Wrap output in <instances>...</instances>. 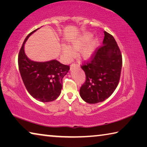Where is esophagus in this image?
<instances>
[{
	"label": "esophagus",
	"instance_id": "1",
	"mask_svg": "<svg viewBox=\"0 0 147 147\" xmlns=\"http://www.w3.org/2000/svg\"><path fill=\"white\" fill-rule=\"evenodd\" d=\"M79 65H78V63H75V62H74V63H73L71 64V69H73L74 67H78Z\"/></svg>",
	"mask_w": 147,
	"mask_h": 147
}]
</instances>
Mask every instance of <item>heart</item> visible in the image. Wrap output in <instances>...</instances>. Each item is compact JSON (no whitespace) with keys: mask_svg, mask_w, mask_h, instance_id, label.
<instances>
[{"mask_svg":"<svg viewBox=\"0 0 147 147\" xmlns=\"http://www.w3.org/2000/svg\"><path fill=\"white\" fill-rule=\"evenodd\" d=\"M91 37L92 36L90 34H85L78 40L72 43L71 45L72 48L74 51L80 50V56L84 59H88L93 56L94 52L96 48V46H97V40L96 39H93L90 42L89 41L90 40ZM63 53L67 58H71L74 55V52L73 51V50L69 47H64Z\"/></svg>","mask_w":147,"mask_h":147,"instance_id":"obj_1","label":"heart"}]
</instances>
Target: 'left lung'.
<instances>
[{"mask_svg": "<svg viewBox=\"0 0 147 147\" xmlns=\"http://www.w3.org/2000/svg\"><path fill=\"white\" fill-rule=\"evenodd\" d=\"M123 59L112 35L104 32L102 45L96 48L89 61L81 65L86 80L80 94L89 104L105 100L111 95L120 80Z\"/></svg>", "mask_w": 147, "mask_h": 147, "instance_id": "left-lung-1", "label": "left lung"}]
</instances>
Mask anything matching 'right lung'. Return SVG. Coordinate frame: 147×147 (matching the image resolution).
<instances>
[{"label": "right lung", "instance_id": "obj_1", "mask_svg": "<svg viewBox=\"0 0 147 147\" xmlns=\"http://www.w3.org/2000/svg\"><path fill=\"white\" fill-rule=\"evenodd\" d=\"M39 28L30 32L19 51L18 65L26 89L34 98L43 102H51L58 97L62 89V79L70 69L69 65L53 59L37 62L27 58L24 45L30 36Z\"/></svg>", "mask_w": 147, "mask_h": 147}]
</instances>
